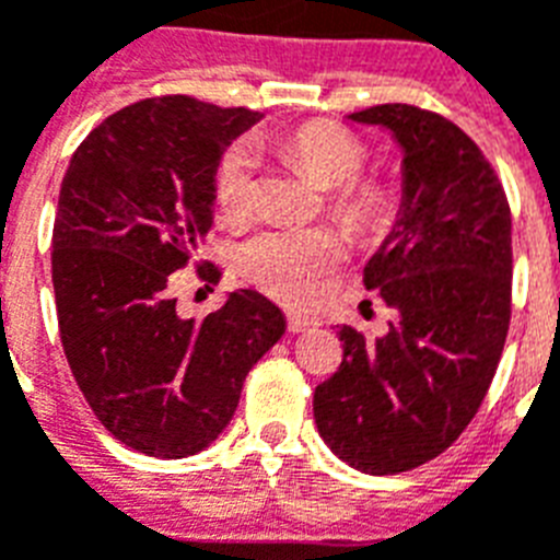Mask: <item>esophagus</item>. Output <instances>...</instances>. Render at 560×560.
Listing matches in <instances>:
<instances>
[{"mask_svg":"<svg viewBox=\"0 0 560 560\" xmlns=\"http://www.w3.org/2000/svg\"><path fill=\"white\" fill-rule=\"evenodd\" d=\"M319 328V319L316 316H305V314H289V330L291 334H305V330H314Z\"/></svg>","mask_w":560,"mask_h":560,"instance_id":"1","label":"esophagus"}]
</instances>
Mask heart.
Masks as SVG:
<instances>
[{"label": "heart", "instance_id": "b5f03b06", "mask_svg": "<svg viewBox=\"0 0 560 560\" xmlns=\"http://www.w3.org/2000/svg\"><path fill=\"white\" fill-rule=\"evenodd\" d=\"M277 151L308 176L319 190H334L330 212L350 232H375L389 215V192L378 182L355 176L368 162V148L334 122H308L289 133ZM215 199L224 219L244 221L255 210L257 162L246 148H235L215 171ZM339 235L328 230H271L252 237L241 252V269L252 283L300 303L341 260Z\"/></svg>", "mask_w": 560, "mask_h": 560}]
</instances>
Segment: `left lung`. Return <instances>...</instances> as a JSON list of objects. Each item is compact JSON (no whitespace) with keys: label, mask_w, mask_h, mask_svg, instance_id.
<instances>
[{"label":"left lung","mask_w":560,"mask_h":560,"mask_svg":"<svg viewBox=\"0 0 560 560\" xmlns=\"http://www.w3.org/2000/svg\"><path fill=\"white\" fill-rule=\"evenodd\" d=\"M400 151L393 230L364 285L393 308L387 334L341 325V368L314 393L319 438L373 477L446 452L491 387L511 325V207L468 133L440 114L384 103L348 114Z\"/></svg>","instance_id":"obj_1"}]
</instances>
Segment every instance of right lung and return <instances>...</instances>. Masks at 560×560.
I'll return each instance as SVG.
<instances>
[{
    "label": "right lung",
    "instance_id": "right-lung-1",
    "mask_svg": "<svg viewBox=\"0 0 560 560\" xmlns=\"http://www.w3.org/2000/svg\"><path fill=\"white\" fill-rule=\"evenodd\" d=\"M257 120L185 95L140 101L89 133L61 182L63 353L97 420L148 457L205 452L230 427L246 373L285 334L283 311L252 289L205 319L179 316L171 296L173 271L212 226L221 156Z\"/></svg>",
    "mask_w": 560,
    "mask_h": 560
}]
</instances>
